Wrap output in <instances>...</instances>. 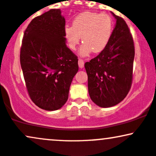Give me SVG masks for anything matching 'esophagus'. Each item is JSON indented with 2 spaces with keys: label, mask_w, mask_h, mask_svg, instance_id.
Here are the masks:
<instances>
[{
  "label": "esophagus",
  "mask_w": 156,
  "mask_h": 156,
  "mask_svg": "<svg viewBox=\"0 0 156 156\" xmlns=\"http://www.w3.org/2000/svg\"><path fill=\"white\" fill-rule=\"evenodd\" d=\"M78 66L80 68H83L84 67V62L82 59H78Z\"/></svg>",
  "instance_id": "esophagus-1"
}]
</instances>
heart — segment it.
I'll use <instances>...</instances> for the list:
<instances>
[{
    "mask_svg": "<svg viewBox=\"0 0 156 156\" xmlns=\"http://www.w3.org/2000/svg\"><path fill=\"white\" fill-rule=\"evenodd\" d=\"M113 22L106 14L84 12L73 20L72 27L66 26L64 37L68 48L75 51L81 37L83 44L79 54L87 56L92 53H98L106 47L112 37Z\"/></svg>",
    "mask_w": 156,
    "mask_h": 156,
    "instance_id": "obj_1",
    "label": "heart"
}]
</instances>
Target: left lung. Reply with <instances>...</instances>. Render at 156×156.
<instances>
[{
  "instance_id": "obj_1",
  "label": "left lung",
  "mask_w": 156,
  "mask_h": 156,
  "mask_svg": "<svg viewBox=\"0 0 156 156\" xmlns=\"http://www.w3.org/2000/svg\"><path fill=\"white\" fill-rule=\"evenodd\" d=\"M112 14L117 21L108 43L99 55L84 64L89 96L102 108L114 106L123 101L133 79V37L124 20Z\"/></svg>"
}]
</instances>
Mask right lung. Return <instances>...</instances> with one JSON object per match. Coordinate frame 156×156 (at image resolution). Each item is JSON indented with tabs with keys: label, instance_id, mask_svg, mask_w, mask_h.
I'll use <instances>...</instances> for the list:
<instances>
[{
	"label": "right lung",
	"instance_id": "add662e5",
	"mask_svg": "<svg viewBox=\"0 0 156 156\" xmlns=\"http://www.w3.org/2000/svg\"><path fill=\"white\" fill-rule=\"evenodd\" d=\"M60 9L35 17L23 35L20 64L31 101L39 108L55 111L68 99L78 57L67 47L65 19Z\"/></svg>",
	"mask_w": 156,
	"mask_h": 156
}]
</instances>
